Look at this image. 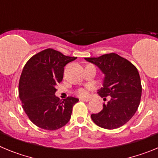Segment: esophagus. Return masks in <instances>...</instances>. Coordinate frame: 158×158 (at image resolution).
Returning a JSON list of instances; mask_svg holds the SVG:
<instances>
[{
  "label": "esophagus",
  "instance_id": "obj_1",
  "mask_svg": "<svg viewBox=\"0 0 158 158\" xmlns=\"http://www.w3.org/2000/svg\"><path fill=\"white\" fill-rule=\"evenodd\" d=\"M80 100H81V101L89 102V100H89V99H85V98H81V99H80Z\"/></svg>",
  "mask_w": 158,
  "mask_h": 158
}]
</instances>
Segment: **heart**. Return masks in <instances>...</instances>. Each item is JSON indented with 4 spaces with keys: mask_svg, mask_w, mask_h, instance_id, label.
Returning a JSON list of instances; mask_svg holds the SVG:
<instances>
[{
    "mask_svg": "<svg viewBox=\"0 0 158 158\" xmlns=\"http://www.w3.org/2000/svg\"><path fill=\"white\" fill-rule=\"evenodd\" d=\"M90 89V88L88 87L84 89V88H81V89H77L76 91V94L79 97H85V96H88V93H89V90Z\"/></svg>",
    "mask_w": 158,
    "mask_h": 158,
    "instance_id": "1",
    "label": "heart"
}]
</instances>
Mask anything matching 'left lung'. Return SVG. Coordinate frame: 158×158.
I'll return each instance as SVG.
<instances>
[{"label":"left lung","instance_id":"8db88e82","mask_svg":"<svg viewBox=\"0 0 158 158\" xmlns=\"http://www.w3.org/2000/svg\"><path fill=\"white\" fill-rule=\"evenodd\" d=\"M95 64L105 74L104 87L98 94L106 100L103 110L92 114L93 122L104 129L120 127L128 122L138 110L142 96V84L136 67L127 59L115 53L98 58H85Z\"/></svg>","mask_w":158,"mask_h":158}]
</instances>
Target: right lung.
Listing matches in <instances>:
<instances>
[{
  "label": "right lung",
  "instance_id": "obj_1",
  "mask_svg": "<svg viewBox=\"0 0 158 158\" xmlns=\"http://www.w3.org/2000/svg\"><path fill=\"white\" fill-rule=\"evenodd\" d=\"M77 57L65 56L48 48L33 55L25 64L19 81V97L29 119L39 127L54 131L70 119L79 100L72 96L61 101L54 93L63 79L64 67Z\"/></svg>",
  "mask_w": 158,
  "mask_h": 158
}]
</instances>
